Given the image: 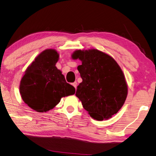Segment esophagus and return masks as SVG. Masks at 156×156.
<instances>
[{
    "instance_id": "1",
    "label": "esophagus",
    "mask_w": 156,
    "mask_h": 156,
    "mask_svg": "<svg viewBox=\"0 0 156 156\" xmlns=\"http://www.w3.org/2000/svg\"><path fill=\"white\" fill-rule=\"evenodd\" d=\"M73 86L75 87V88H76V86H77V83H76V81H75V82L73 83Z\"/></svg>"
}]
</instances>
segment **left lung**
Wrapping results in <instances>:
<instances>
[{
    "label": "left lung",
    "instance_id": "obj_1",
    "mask_svg": "<svg viewBox=\"0 0 156 156\" xmlns=\"http://www.w3.org/2000/svg\"><path fill=\"white\" fill-rule=\"evenodd\" d=\"M73 59H80L77 67L82 82L76 96L93 119H108L116 114L125 102L128 86L125 76L116 61L98 49L76 50Z\"/></svg>",
    "mask_w": 156,
    "mask_h": 156
}]
</instances>
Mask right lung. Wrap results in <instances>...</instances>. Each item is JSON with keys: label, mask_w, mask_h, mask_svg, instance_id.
Wrapping results in <instances>:
<instances>
[{"label": "right lung", "mask_w": 156, "mask_h": 156, "mask_svg": "<svg viewBox=\"0 0 156 156\" xmlns=\"http://www.w3.org/2000/svg\"><path fill=\"white\" fill-rule=\"evenodd\" d=\"M58 58L55 49L44 50L28 67L21 80V98L37 112L49 111L62 98L75 93V87L66 82L62 72L56 67Z\"/></svg>", "instance_id": "1"}]
</instances>
